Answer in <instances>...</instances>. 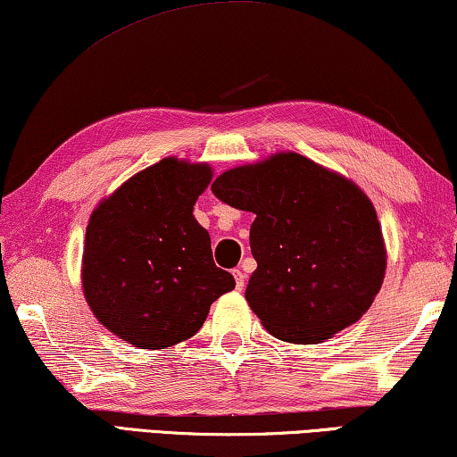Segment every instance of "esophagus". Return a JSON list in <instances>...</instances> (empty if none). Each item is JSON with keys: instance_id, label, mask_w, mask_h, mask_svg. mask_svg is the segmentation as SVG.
Listing matches in <instances>:
<instances>
[{"instance_id": "34e87169", "label": "esophagus", "mask_w": 457, "mask_h": 457, "mask_svg": "<svg viewBox=\"0 0 457 457\" xmlns=\"http://www.w3.org/2000/svg\"><path fill=\"white\" fill-rule=\"evenodd\" d=\"M234 278H236V289H244V285H246V275H244V270L236 269L234 270Z\"/></svg>"}]
</instances>
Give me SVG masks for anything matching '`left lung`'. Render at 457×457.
<instances>
[{
	"mask_svg": "<svg viewBox=\"0 0 457 457\" xmlns=\"http://www.w3.org/2000/svg\"><path fill=\"white\" fill-rule=\"evenodd\" d=\"M217 199L254 213L256 261L246 299L272 337L314 345L370 310L386 272V250L371 201L299 154L221 174Z\"/></svg>",
	"mask_w": 457,
	"mask_h": 457,
	"instance_id": "1",
	"label": "left lung"
}]
</instances>
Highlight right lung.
Returning a JSON list of instances; mask_svg holds the SVG:
<instances>
[{"label": "right lung", "mask_w": 457, "mask_h": 457, "mask_svg": "<svg viewBox=\"0 0 457 457\" xmlns=\"http://www.w3.org/2000/svg\"><path fill=\"white\" fill-rule=\"evenodd\" d=\"M211 182L205 163L166 158L102 201L86 229L84 294L102 324L141 349L182 343L217 297L236 287L215 267L193 207Z\"/></svg>", "instance_id": "add662e5"}]
</instances>
